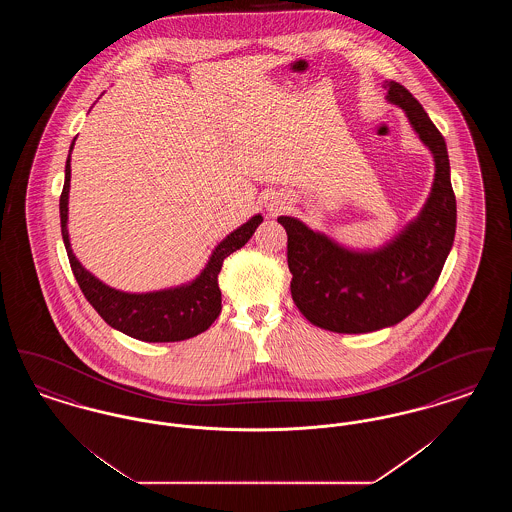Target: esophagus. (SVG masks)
<instances>
[{
	"mask_svg": "<svg viewBox=\"0 0 512 512\" xmlns=\"http://www.w3.org/2000/svg\"><path fill=\"white\" fill-rule=\"evenodd\" d=\"M270 211H278V207H270Z\"/></svg>",
	"mask_w": 512,
	"mask_h": 512,
	"instance_id": "esophagus-1",
	"label": "esophagus"
}]
</instances>
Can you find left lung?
I'll return each instance as SVG.
<instances>
[{"label":"left lung","mask_w":512,"mask_h":512,"mask_svg":"<svg viewBox=\"0 0 512 512\" xmlns=\"http://www.w3.org/2000/svg\"><path fill=\"white\" fill-rule=\"evenodd\" d=\"M386 88L388 101L405 111L434 155L436 178L420 215L374 251H353L301 220L278 219L288 234L293 303L311 324L338 334H366L409 317L436 286L455 240L457 201L445 140L405 86L391 80Z\"/></svg>","instance_id":"8db88e82"}]
</instances>
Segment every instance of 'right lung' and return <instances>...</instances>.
<instances>
[{
	"mask_svg": "<svg viewBox=\"0 0 512 512\" xmlns=\"http://www.w3.org/2000/svg\"><path fill=\"white\" fill-rule=\"evenodd\" d=\"M74 146V142H73ZM71 146V151H73ZM69 188H71V153L65 165V186L59 199L61 234L69 255L74 278L90 301L111 328L142 341H182L205 332L220 315L219 272L224 259L236 249L244 247L257 226L263 222L255 215L228 234L220 242L201 274L190 284H182L169 290L147 293L119 292L98 280L92 272L78 263L69 242Z\"/></svg>",
	"mask_w": 512,
	"mask_h": 512,
	"instance_id": "right-lung-1",
	"label": "right lung"
}]
</instances>
